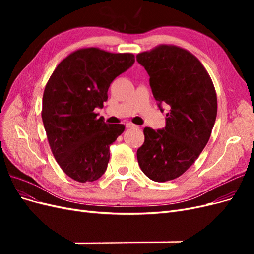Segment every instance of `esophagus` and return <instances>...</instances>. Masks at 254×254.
Returning a JSON list of instances; mask_svg holds the SVG:
<instances>
[{
    "instance_id": "esophagus-1",
    "label": "esophagus",
    "mask_w": 254,
    "mask_h": 254,
    "mask_svg": "<svg viewBox=\"0 0 254 254\" xmlns=\"http://www.w3.org/2000/svg\"><path fill=\"white\" fill-rule=\"evenodd\" d=\"M126 127H127V128H135V127H137V126L134 125V124H131V123H127Z\"/></svg>"
}]
</instances>
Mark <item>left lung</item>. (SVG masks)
Segmentation results:
<instances>
[{"mask_svg": "<svg viewBox=\"0 0 254 254\" xmlns=\"http://www.w3.org/2000/svg\"><path fill=\"white\" fill-rule=\"evenodd\" d=\"M136 60L149 75L160 108L161 104L170 106L165 128H144L137 162L153 181L174 180L189 170L210 139L217 114L216 91L205 67L186 49L160 44L137 54Z\"/></svg>", "mask_w": 254, "mask_h": 254, "instance_id": "8db88e82", "label": "left lung"}]
</instances>
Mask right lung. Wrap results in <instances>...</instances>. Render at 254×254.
<instances>
[{"instance_id":"1","label":"right lung","mask_w":254,"mask_h":254,"mask_svg":"<svg viewBox=\"0 0 254 254\" xmlns=\"http://www.w3.org/2000/svg\"><path fill=\"white\" fill-rule=\"evenodd\" d=\"M134 63L131 53L84 48L56 66L45 84L41 117L51 150L66 176L81 183L101 178L110 145L125 126L97 119L110 83Z\"/></svg>"}]
</instances>
